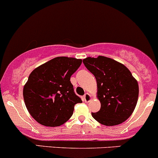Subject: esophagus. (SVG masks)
Instances as JSON below:
<instances>
[{"label":"esophagus","instance_id":"1","mask_svg":"<svg viewBox=\"0 0 158 158\" xmlns=\"http://www.w3.org/2000/svg\"><path fill=\"white\" fill-rule=\"evenodd\" d=\"M83 99H84V101H85V102L88 103L91 101V99H92V98H91V96L89 95V94L86 93V94H85V95L83 96Z\"/></svg>","mask_w":158,"mask_h":158}]
</instances>
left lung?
Masks as SVG:
<instances>
[{"mask_svg":"<svg viewBox=\"0 0 158 158\" xmlns=\"http://www.w3.org/2000/svg\"><path fill=\"white\" fill-rule=\"evenodd\" d=\"M84 65L95 76L99 111L92 116L107 126L119 125L127 120L136 106L139 86L130 71L121 63L104 56L83 59Z\"/></svg>","mask_w":158,"mask_h":158,"instance_id":"obj_1","label":"left lung"}]
</instances>
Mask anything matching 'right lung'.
<instances>
[{"instance_id":"1","label":"right lung","mask_w":158,"mask_h":158,"mask_svg":"<svg viewBox=\"0 0 158 158\" xmlns=\"http://www.w3.org/2000/svg\"><path fill=\"white\" fill-rule=\"evenodd\" d=\"M81 64V59L57 57L31 72L23 97L28 111L38 123L56 127L72 117L75 104L82 100L75 94L70 78Z\"/></svg>"}]
</instances>
